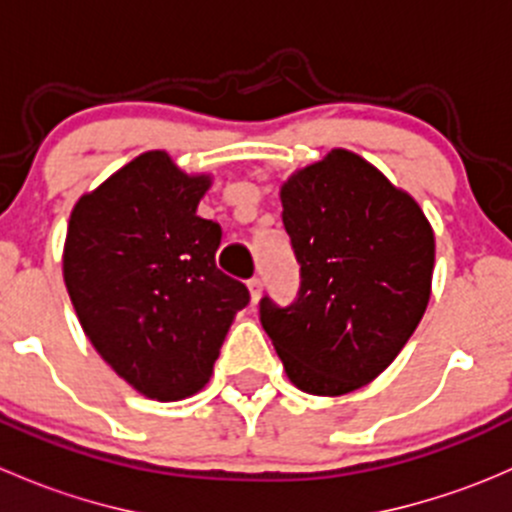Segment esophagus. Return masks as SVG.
<instances>
[{
  "instance_id": "esophagus-1",
  "label": "esophagus",
  "mask_w": 512,
  "mask_h": 512,
  "mask_svg": "<svg viewBox=\"0 0 512 512\" xmlns=\"http://www.w3.org/2000/svg\"><path fill=\"white\" fill-rule=\"evenodd\" d=\"M247 289H250L252 304L260 302V297H262V280H260V277H252V280L247 282Z\"/></svg>"
}]
</instances>
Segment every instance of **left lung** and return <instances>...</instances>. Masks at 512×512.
I'll list each match as a JSON object with an SVG mask.
<instances>
[{"instance_id":"1","label":"left lung","mask_w":512,"mask_h":512,"mask_svg":"<svg viewBox=\"0 0 512 512\" xmlns=\"http://www.w3.org/2000/svg\"><path fill=\"white\" fill-rule=\"evenodd\" d=\"M299 292L260 299V322L297 389L342 396L374 381L416 332L433 277L418 203L354 153H329L282 185Z\"/></svg>"}]
</instances>
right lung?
Returning a JSON list of instances; mask_svg holds the SVG:
<instances>
[{
	"label": "right lung",
	"instance_id": "right-lung-1",
	"mask_svg": "<svg viewBox=\"0 0 512 512\" xmlns=\"http://www.w3.org/2000/svg\"><path fill=\"white\" fill-rule=\"evenodd\" d=\"M210 178L168 153H143L76 203L64 282L86 337L148 399L208 384L232 317L250 292L215 265L220 230L200 218Z\"/></svg>",
	"mask_w": 512,
	"mask_h": 512
}]
</instances>
